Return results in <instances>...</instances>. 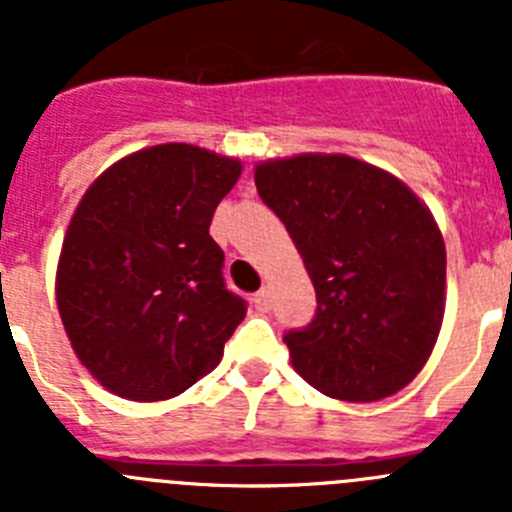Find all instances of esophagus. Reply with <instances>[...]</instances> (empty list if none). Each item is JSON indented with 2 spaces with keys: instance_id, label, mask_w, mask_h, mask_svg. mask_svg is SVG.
Masks as SVG:
<instances>
[{
  "instance_id": "1",
  "label": "esophagus",
  "mask_w": 512,
  "mask_h": 512,
  "mask_svg": "<svg viewBox=\"0 0 512 512\" xmlns=\"http://www.w3.org/2000/svg\"><path fill=\"white\" fill-rule=\"evenodd\" d=\"M253 302H256V307H259V310H269V307H271V289L261 287L259 292L253 295Z\"/></svg>"
}]
</instances>
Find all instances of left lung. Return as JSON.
<instances>
[{
    "mask_svg": "<svg viewBox=\"0 0 512 512\" xmlns=\"http://www.w3.org/2000/svg\"><path fill=\"white\" fill-rule=\"evenodd\" d=\"M253 179L318 295L312 323L284 336L295 372L346 402L408 387L446 307V246L431 210L390 171L346 153L269 158Z\"/></svg>",
    "mask_w": 512,
    "mask_h": 512,
    "instance_id": "obj_1",
    "label": "left lung"
}]
</instances>
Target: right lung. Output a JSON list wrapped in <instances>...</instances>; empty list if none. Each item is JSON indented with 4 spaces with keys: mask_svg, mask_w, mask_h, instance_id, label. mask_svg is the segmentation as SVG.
I'll list each match as a JSON object with an SVG mask.
<instances>
[{
    "mask_svg": "<svg viewBox=\"0 0 512 512\" xmlns=\"http://www.w3.org/2000/svg\"><path fill=\"white\" fill-rule=\"evenodd\" d=\"M241 171L238 158L161 143L104 169L76 205L56 302L74 354L112 395L169 400L223 359L246 302L225 289L210 223Z\"/></svg>",
    "mask_w": 512,
    "mask_h": 512,
    "instance_id": "1",
    "label": "right lung"
}]
</instances>
